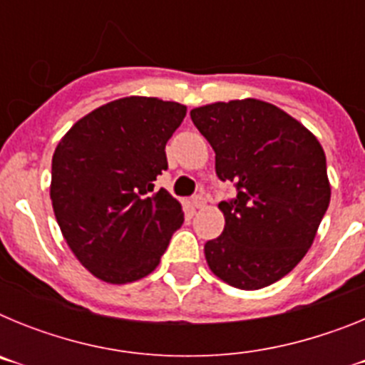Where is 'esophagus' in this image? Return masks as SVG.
Here are the masks:
<instances>
[{"instance_id": "34e87169", "label": "esophagus", "mask_w": 365, "mask_h": 365, "mask_svg": "<svg viewBox=\"0 0 365 365\" xmlns=\"http://www.w3.org/2000/svg\"><path fill=\"white\" fill-rule=\"evenodd\" d=\"M192 205L195 206V208H202V206L206 205V201H205V197H202V195H193Z\"/></svg>"}]
</instances>
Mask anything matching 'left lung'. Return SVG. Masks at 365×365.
I'll use <instances>...</instances> for the list:
<instances>
[{"label": "left lung", "instance_id": "8db88e82", "mask_svg": "<svg viewBox=\"0 0 365 365\" xmlns=\"http://www.w3.org/2000/svg\"><path fill=\"white\" fill-rule=\"evenodd\" d=\"M215 151V173L235 186L219 202L225 230L206 241L212 272L256 291L282 279L307 254L331 201L325 153L314 135L256 98L190 111Z\"/></svg>", "mask_w": 365, "mask_h": 365}]
</instances>
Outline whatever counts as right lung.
<instances>
[{
	"instance_id": "right-lung-1",
	"label": "right lung",
	"mask_w": 365,
	"mask_h": 365,
	"mask_svg": "<svg viewBox=\"0 0 365 365\" xmlns=\"http://www.w3.org/2000/svg\"><path fill=\"white\" fill-rule=\"evenodd\" d=\"M185 115L177 102L128 96L80 118L56 146L54 215L74 256L102 282L148 276L185 221L177 199L153 192Z\"/></svg>"
}]
</instances>
